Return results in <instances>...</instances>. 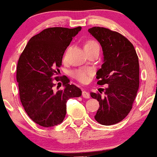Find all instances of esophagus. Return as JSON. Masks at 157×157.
<instances>
[{
    "label": "esophagus",
    "instance_id": "esophagus-1",
    "mask_svg": "<svg viewBox=\"0 0 157 157\" xmlns=\"http://www.w3.org/2000/svg\"><path fill=\"white\" fill-rule=\"evenodd\" d=\"M82 97L86 98V99H88V98H90L89 93H88V91H86V90H83V91H82Z\"/></svg>",
    "mask_w": 157,
    "mask_h": 157
}]
</instances>
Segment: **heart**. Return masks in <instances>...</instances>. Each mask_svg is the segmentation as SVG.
Returning <instances> with one entry per match:
<instances>
[{"label":"heart","instance_id":"b5f03b06","mask_svg":"<svg viewBox=\"0 0 157 157\" xmlns=\"http://www.w3.org/2000/svg\"><path fill=\"white\" fill-rule=\"evenodd\" d=\"M99 44L97 41L94 39H89L86 41L84 44L85 51L93 50H99ZM92 74L91 69H80L75 70L73 72V77L76 80L80 81L81 82H88L89 76Z\"/></svg>","mask_w":157,"mask_h":157}]
</instances>
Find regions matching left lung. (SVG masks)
<instances>
[{
  "label": "left lung",
  "mask_w": 157,
  "mask_h": 157,
  "mask_svg": "<svg viewBox=\"0 0 157 157\" xmlns=\"http://www.w3.org/2000/svg\"><path fill=\"white\" fill-rule=\"evenodd\" d=\"M88 32L99 41L104 60L97 72V84L107 85L102 92L90 93L99 101L94 116L100 124L121 121L132 108L139 88V60L133 44L125 36L108 28L93 27Z\"/></svg>",
  "instance_id": "left-lung-1"
}]
</instances>
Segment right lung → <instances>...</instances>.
I'll use <instances>...</instances> for the list:
<instances>
[{
	"instance_id": "right-lung-1",
	"label": "right lung",
	"mask_w": 157,
	"mask_h": 157,
	"mask_svg": "<svg viewBox=\"0 0 157 157\" xmlns=\"http://www.w3.org/2000/svg\"><path fill=\"white\" fill-rule=\"evenodd\" d=\"M80 30L81 27L43 30L28 41L19 58L17 81L20 101L28 116L39 126L52 127L62 123L68 99L82 95L78 87L69 84L67 77H55L64 87L58 90L52 79L62 65L64 52Z\"/></svg>"
}]
</instances>
